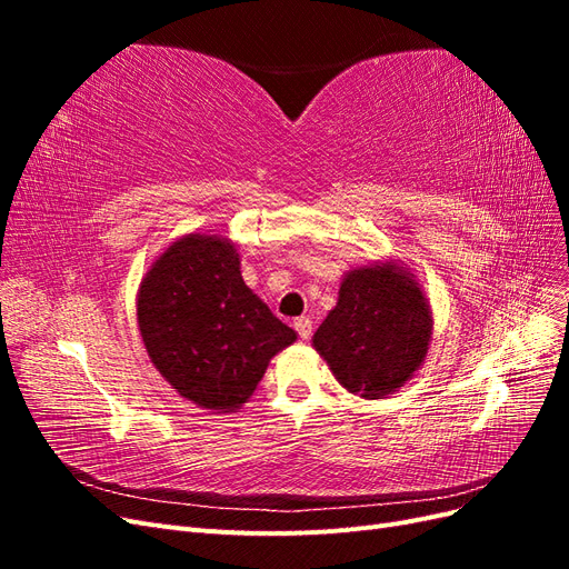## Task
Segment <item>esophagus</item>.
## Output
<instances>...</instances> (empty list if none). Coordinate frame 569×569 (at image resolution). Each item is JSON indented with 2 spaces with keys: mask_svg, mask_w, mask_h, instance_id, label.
Instances as JSON below:
<instances>
[{
  "mask_svg": "<svg viewBox=\"0 0 569 569\" xmlns=\"http://www.w3.org/2000/svg\"><path fill=\"white\" fill-rule=\"evenodd\" d=\"M295 330L299 332L301 339H311V335H313V322H311V318H306V316L297 318V320H295Z\"/></svg>",
  "mask_w": 569,
  "mask_h": 569,
  "instance_id": "34e87169",
  "label": "esophagus"
}]
</instances>
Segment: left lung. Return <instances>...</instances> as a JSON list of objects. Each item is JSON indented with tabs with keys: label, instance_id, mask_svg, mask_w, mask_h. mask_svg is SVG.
<instances>
[{
	"label": "left lung",
	"instance_id": "obj_1",
	"mask_svg": "<svg viewBox=\"0 0 569 569\" xmlns=\"http://www.w3.org/2000/svg\"><path fill=\"white\" fill-rule=\"evenodd\" d=\"M432 330V306L416 274L403 261L382 258L343 274L313 349L343 389L372 401L420 370Z\"/></svg>",
	"mask_w": 569,
	"mask_h": 569
}]
</instances>
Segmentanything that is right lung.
<instances>
[{
	"label": "right lung",
	"mask_w": 569,
	"mask_h": 569,
	"mask_svg": "<svg viewBox=\"0 0 569 569\" xmlns=\"http://www.w3.org/2000/svg\"><path fill=\"white\" fill-rule=\"evenodd\" d=\"M134 303L153 368L203 410L242 408L272 356L297 341L244 284L237 244L213 232L170 242L144 272Z\"/></svg>",
	"instance_id": "right-lung-1"
}]
</instances>
